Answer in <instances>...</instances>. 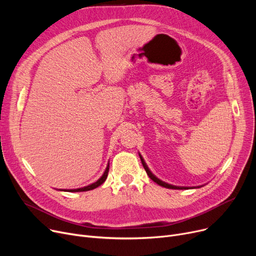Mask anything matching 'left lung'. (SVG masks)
<instances>
[{
  "mask_svg": "<svg viewBox=\"0 0 256 256\" xmlns=\"http://www.w3.org/2000/svg\"><path fill=\"white\" fill-rule=\"evenodd\" d=\"M140 156V154H139ZM140 158H141V162H142V165H143V167H144V169H145V171H146V173H147V176H148L154 182H156L158 184H160V186H164V188H167V189H174V190H186V189H192V188H189V186H173V184H167V182H163V180H158L154 174H152V172L150 170V168L147 167V165H146V163H145V160H144V158L140 156ZM198 188H200V186H198ZM194 189V188H193Z\"/></svg>",
  "mask_w": 256,
  "mask_h": 256,
  "instance_id": "obj_1",
  "label": "left lung"
}]
</instances>
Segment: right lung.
Returning <instances> with one entry per match:
<instances>
[{"mask_svg": "<svg viewBox=\"0 0 256 256\" xmlns=\"http://www.w3.org/2000/svg\"><path fill=\"white\" fill-rule=\"evenodd\" d=\"M109 168H110V163H108L106 165V168L102 176L96 182H93L91 184H88L86 186H83V188H78V189H70V190H60V191H64V192H85V191H90V190H93L96 189V188L100 186V184H102L104 182V180H106L108 178V172H109Z\"/></svg>", "mask_w": 256, "mask_h": 256, "instance_id": "obj_1", "label": "right lung"}]
</instances>
